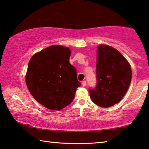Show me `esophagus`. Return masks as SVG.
Instances as JSON below:
<instances>
[{
	"label": "esophagus",
	"mask_w": 149,
	"mask_h": 149,
	"mask_svg": "<svg viewBox=\"0 0 149 149\" xmlns=\"http://www.w3.org/2000/svg\"><path fill=\"white\" fill-rule=\"evenodd\" d=\"M81 85L83 86H86V81H82V82H81Z\"/></svg>",
	"instance_id": "esophagus-1"
}]
</instances>
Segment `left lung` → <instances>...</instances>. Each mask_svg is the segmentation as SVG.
<instances>
[{
    "label": "left lung",
    "instance_id": "1",
    "mask_svg": "<svg viewBox=\"0 0 149 149\" xmlns=\"http://www.w3.org/2000/svg\"><path fill=\"white\" fill-rule=\"evenodd\" d=\"M96 74V86L89 90L93 102L103 108L118 103L131 82L132 70L128 61L116 49L100 45L97 49Z\"/></svg>",
    "mask_w": 149,
    "mask_h": 149
}]
</instances>
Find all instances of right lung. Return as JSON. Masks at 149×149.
I'll list each match as a JSON object with an SVG mask.
<instances>
[{"instance_id":"1","label":"right lung","mask_w":149,"mask_h":149,"mask_svg":"<svg viewBox=\"0 0 149 149\" xmlns=\"http://www.w3.org/2000/svg\"><path fill=\"white\" fill-rule=\"evenodd\" d=\"M68 47L53 45L30 58L26 76L28 88L39 103L51 110L59 111L74 100L81 84L76 69L70 63Z\"/></svg>"}]
</instances>
